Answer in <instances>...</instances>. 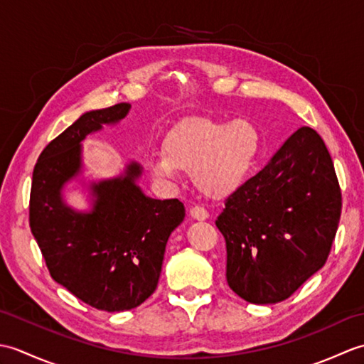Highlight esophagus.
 Returning a JSON list of instances; mask_svg holds the SVG:
<instances>
[{"instance_id":"esophagus-1","label":"esophagus","mask_w":364,"mask_h":364,"mask_svg":"<svg viewBox=\"0 0 364 364\" xmlns=\"http://www.w3.org/2000/svg\"><path fill=\"white\" fill-rule=\"evenodd\" d=\"M191 215L196 220H206L208 218H210V213H208L203 206H194L191 210Z\"/></svg>"}]
</instances>
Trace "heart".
Instances as JSON below:
<instances>
[{"label": "heart", "mask_w": 364, "mask_h": 364, "mask_svg": "<svg viewBox=\"0 0 364 364\" xmlns=\"http://www.w3.org/2000/svg\"><path fill=\"white\" fill-rule=\"evenodd\" d=\"M259 133L252 122L230 123L192 117L178 122L164 137V151L146 156V167L158 181L175 186L183 170L203 194L220 198L242 186L259 151Z\"/></svg>", "instance_id": "obj_1"}]
</instances>
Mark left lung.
<instances>
[{"instance_id": "obj_1", "label": "left lung", "mask_w": 364, "mask_h": 364, "mask_svg": "<svg viewBox=\"0 0 364 364\" xmlns=\"http://www.w3.org/2000/svg\"><path fill=\"white\" fill-rule=\"evenodd\" d=\"M339 218L333 161L321 136L301 127L215 220L227 242L228 286L257 305L288 299L326 264Z\"/></svg>"}]
</instances>
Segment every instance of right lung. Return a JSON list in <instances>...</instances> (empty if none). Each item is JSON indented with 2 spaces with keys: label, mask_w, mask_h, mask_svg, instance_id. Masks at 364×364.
<instances>
[{
  "label": "right lung",
  "mask_w": 364,
  "mask_h": 364,
  "mask_svg": "<svg viewBox=\"0 0 364 364\" xmlns=\"http://www.w3.org/2000/svg\"><path fill=\"white\" fill-rule=\"evenodd\" d=\"M129 103L84 112L45 146L33 172L29 227L54 282L84 304L107 313L136 308L158 286L166 244L183 222L178 198L146 197L136 161L123 173L89 184L92 208L68 206L63 191L82 173L89 134L127 117Z\"/></svg>",
  "instance_id": "add662e5"
}]
</instances>
